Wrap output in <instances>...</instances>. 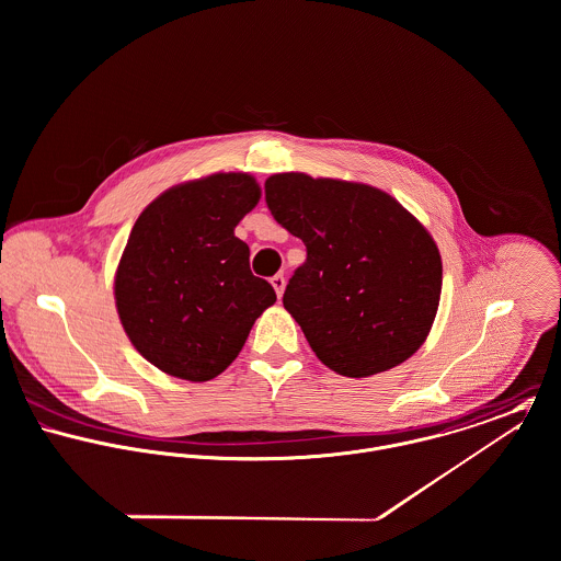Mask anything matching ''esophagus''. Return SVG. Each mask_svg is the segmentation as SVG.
Returning a JSON list of instances; mask_svg holds the SVG:
<instances>
[{
	"mask_svg": "<svg viewBox=\"0 0 561 561\" xmlns=\"http://www.w3.org/2000/svg\"><path fill=\"white\" fill-rule=\"evenodd\" d=\"M271 284H273L277 297H282V295H284V288H286V277H284V275H273V277H271Z\"/></svg>",
	"mask_w": 561,
	"mask_h": 561,
	"instance_id": "34e87169",
	"label": "esophagus"
}]
</instances>
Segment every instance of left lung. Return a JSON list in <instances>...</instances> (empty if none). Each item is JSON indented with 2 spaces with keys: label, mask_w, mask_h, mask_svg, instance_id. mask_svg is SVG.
Segmentation results:
<instances>
[{
  "label": "left lung",
  "mask_w": 561,
  "mask_h": 561,
  "mask_svg": "<svg viewBox=\"0 0 561 561\" xmlns=\"http://www.w3.org/2000/svg\"><path fill=\"white\" fill-rule=\"evenodd\" d=\"M264 195L273 219L308 251L284 308L317 357L337 375L370 377L414 355L443 290V260L430 231L366 184L277 173Z\"/></svg>",
  "instance_id": "1"
}]
</instances>
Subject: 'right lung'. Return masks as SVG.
I'll list each match as a JSON object with an SVG mask.
<instances>
[{"instance_id": "add662e5", "label": "right lung", "mask_w": 561, "mask_h": 561, "mask_svg": "<svg viewBox=\"0 0 561 561\" xmlns=\"http://www.w3.org/2000/svg\"><path fill=\"white\" fill-rule=\"evenodd\" d=\"M257 202L251 175L215 173L169 188L131 227L114 277L116 310L138 353L167 375L215 379L275 304L233 236Z\"/></svg>"}]
</instances>
